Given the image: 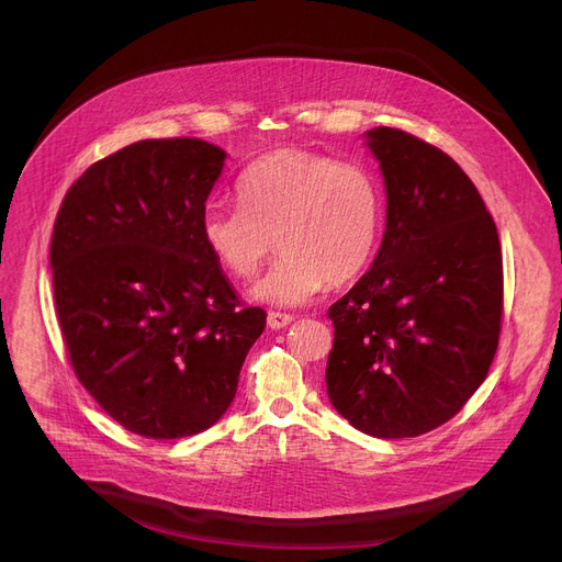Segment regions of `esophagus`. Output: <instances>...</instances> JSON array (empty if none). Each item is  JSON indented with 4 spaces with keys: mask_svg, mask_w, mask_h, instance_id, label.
<instances>
[{
    "mask_svg": "<svg viewBox=\"0 0 562 562\" xmlns=\"http://www.w3.org/2000/svg\"><path fill=\"white\" fill-rule=\"evenodd\" d=\"M293 316L291 314H284V312H269L267 316V323L271 329H284L286 325H291Z\"/></svg>",
    "mask_w": 562,
    "mask_h": 562,
    "instance_id": "esophagus-1",
    "label": "esophagus"
}]
</instances>
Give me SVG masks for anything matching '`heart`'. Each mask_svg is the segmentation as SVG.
<instances>
[{"label": "heart", "mask_w": 562, "mask_h": 562, "mask_svg": "<svg viewBox=\"0 0 562 562\" xmlns=\"http://www.w3.org/2000/svg\"><path fill=\"white\" fill-rule=\"evenodd\" d=\"M239 209L203 211L199 233L217 265L237 280L282 258L252 295L271 304H300L325 284L340 286L372 262L383 196L374 177L316 151L282 147L252 161L237 181Z\"/></svg>", "instance_id": "1"}]
</instances>
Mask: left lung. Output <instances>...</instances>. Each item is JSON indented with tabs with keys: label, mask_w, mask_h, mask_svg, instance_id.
I'll list each match as a JSON object with an SVG mask.
<instances>
[{
	"label": "left lung",
	"mask_w": 562,
	"mask_h": 562,
	"mask_svg": "<svg viewBox=\"0 0 562 562\" xmlns=\"http://www.w3.org/2000/svg\"><path fill=\"white\" fill-rule=\"evenodd\" d=\"M387 194L372 269L327 316V394L366 435L417 437L452 419L497 351L504 276L495 222L446 151L396 127L368 132Z\"/></svg>",
	"instance_id": "obj_1"
}]
</instances>
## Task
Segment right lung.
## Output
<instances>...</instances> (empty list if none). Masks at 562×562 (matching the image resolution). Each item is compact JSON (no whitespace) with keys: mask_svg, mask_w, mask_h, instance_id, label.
<instances>
[{"mask_svg":"<svg viewBox=\"0 0 562 562\" xmlns=\"http://www.w3.org/2000/svg\"><path fill=\"white\" fill-rule=\"evenodd\" d=\"M224 159L201 138L132 143L74 181L50 237L69 363L114 422L147 439L211 428L267 325L199 233Z\"/></svg>","mask_w":562,"mask_h":562,"instance_id":"right-lung-1","label":"right lung"}]
</instances>
